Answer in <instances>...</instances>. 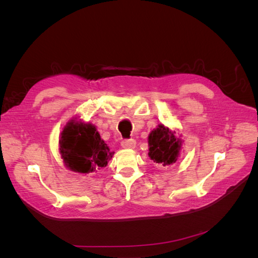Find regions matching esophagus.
<instances>
[{
	"label": "esophagus",
	"instance_id": "34e87169",
	"mask_svg": "<svg viewBox=\"0 0 258 258\" xmlns=\"http://www.w3.org/2000/svg\"><path fill=\"white\" fill-rule=\"evenodd\" d=\"M120 145H121L122 148H124V150H134V148L137 145V142H136V140H134V139L123 140Z\"/></svg>",
	"mask_w": 258,
	"mask_h": 258
}]
</instances>
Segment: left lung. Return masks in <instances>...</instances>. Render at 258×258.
<instances>
[{"label": "left lung", "mask_w": 258, "mask_h": 258, "mask_svg": "<svg viewBox=\"0 0 258 258\" xmlns=\"http://www.w3.org/2000/svg\"><path fill=\"white\" fill-rule=\"evenodd\" d=\"M183 142L181 136L160 123L148 135V157L163 167L173 165L178 160Z\"/></svg>", "instance_id": "1"}]
</instances>
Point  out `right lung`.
<instances>
[{"mask_svg": "<svg viewBox=\"0 0 258 258\" xmlns=\"http://www.w3.org/2000/svg\"><path fill=\"white\" fill-rule=\"evenodd\" d=\"M59 153L69 170L85 174L106 167L114 155L101 139L96 126L80 117H73L62 128Z\"/></svg>", "mask_w": 258, "mask_h": 258, "instance_id": "1", "label": "right lung"}]
</instances>
